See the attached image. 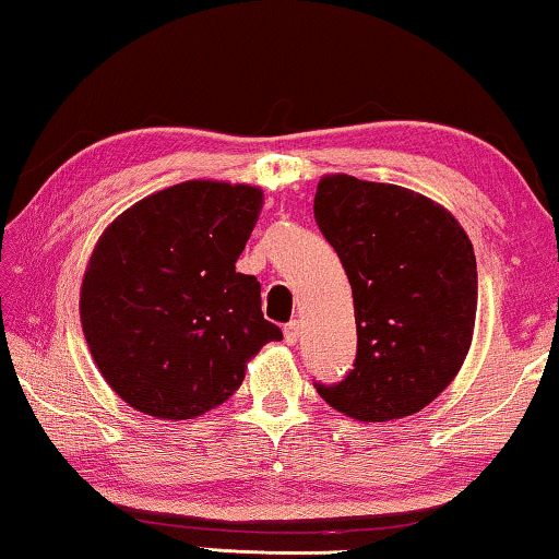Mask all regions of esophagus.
I'll list each match as a JSON object with an SVG mask.
<instances>
[{
  "instance_id": "esophagus-1",
  "label": "esophagus",
  "mask_w": 559,
  "mask_h": 559,
  "mask_svg": "<svg viewBox=\"0 0 559 559\" xmlns=\"http://www.w3.org/2000/svg\"><path fill=\"white\" fill-rule=\"evenodd\" d=\"M283 338H286L288 345H296L298 343V321H290L283 328Z\"/></svg>"
}]
</instances>
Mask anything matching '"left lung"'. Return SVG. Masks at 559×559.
Returning a JSON list of instances; mask_svg holds the SVG:
<instances>
[{"label": "left lung", "instance_id": "left-lung-1", "mask_svg": "<svg viewBox=\"0 0 559 559\" xmlns=\"http://www.w3.org/2000/svg\"><path fill=\"white\" fill-rule=\"evenodd\" d=\"M316 224L353 288L358 356L323 401L360 423L423 411L453 383L473 343L477 269L445 206L395 183L325 174Z\"/></svg>", "mask_w": 559, "mask_h": 559}]
</instances>
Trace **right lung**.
Here are the masks:
<instances>
[{
	"label": "right lung",
	"mask_w": 559,
	"mask_h": 559,
	"mask_svg": "<svg viewBox=\"0 0 559 559\" xmlns=\"http://www.w3.org/2000/svg\"><path fill=\"white\" fill-rule=\"evenodd\" d=\"M259 186L193 179L136 201L96 241L79 316L106 383L134 411L191 420L231 397L278 325L261 283L236 273Z\"/></svg>",
	"instance_id": "1"
}]
</instances>
